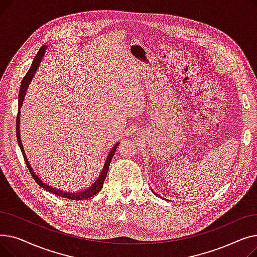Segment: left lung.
Returning a JSON list of instances; mask_svg holds the SVG:
<instances>
[{
    "label": "left lung",
    "mask_w": 257,
    "mask_h": 257,
    "mask_svg": "<svg viewBox=\"0 0 257 257\" xmlns=\"http://www.w3.org/2000/svg\"><path fill=\"white\" fill-rule=\"evenodd\" d=\"M153 193H154V194H155V192H153ZM155 195H156V196H158V195H157V194H155Z\"/></svg>",
    "instance_id": "left-lung-1"
}]
</instances>
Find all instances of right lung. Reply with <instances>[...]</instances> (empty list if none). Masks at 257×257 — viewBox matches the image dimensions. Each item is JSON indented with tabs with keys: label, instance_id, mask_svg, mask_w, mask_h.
<instances>
[{
	"label": "right lung",
	"instance_id": "1",
	"mask_svg": "<svg viewBox=\"0 0 257 257\" xmlns=\"http://www.w3.org/2000/svg\"><path fill=\"white\" fill-rule=\"evenodd\" d=\"M48 46L47 45H44L42 48L39 49L38 53L36 54V56L32 62V65L30 67V70L28 71V73H27V75L24 77L23 81H22V84H21V89H20V92H19V111H18V115H17V139H18V143H19V146H20V149L23 153V156H24V159H25V163L27 165V168L29 169V172L31 173L33 179L36 181V183L42 186L43 188H45V190L49 191L50 193L52 194H55L59 197H62V198H67V199H71V200H83V199H88V198H91L92 196H94L96 194H98L103 187V183L106 179V176H107V172H108V169H109V165H110V161L114 155V152L116 150L117 148V145L119 144L118 142L111 148V150L109 151V154H108L105 163H104V166H103V169L101 171V174L99 175L98 179L94 181L89 187L85 188L84 191H80L79 193H70V192H65V191H61L59 190V188H56V187H53L52 185H49L47 183H45L42 179H40L37 175L35 174V172L33 171L28 158H27L26 156V153H25V150H24V146H23V143H22V140H21V130H20V125H21V120H20V117H21V107L23 106V102H24V99H25V96H26V92H27V89H28V86L31 82L32 78L34 77L35 75V72L37 71L38 69V65L40 64V62H42L43 60V57L45 55L46 53V50H47Z\"/></svg>",
	"mask_w": 257,
	"mask_h": 257
}]
</instances>
